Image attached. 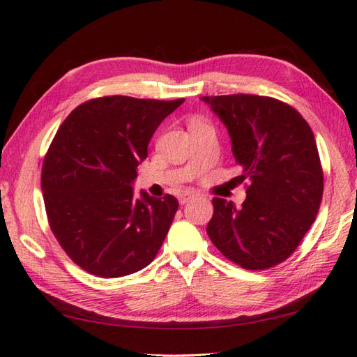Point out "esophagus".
Wrapping results in <instances>:
<instances>
[{
    "instance_id": "34e87169",
    "label": "esophagus",
    "mask_w": 357,
    "mask_h": 357,
    "mask_svg": "<svg viewBox=\"0 0 357 357\" xmlns=\"http://www.w3.org/2000/svg\"><path fill=\"white\" fill-rule=\"evenodd\" d=\"M193 197H195V195H193L192 192H183V193H181V195H179V203H181V204H185L187 202H190Z\"/></svg>"
}]
</instances>
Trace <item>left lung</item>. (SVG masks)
I'll list each match as a JSON object with an SVG mask.
<instances>
[{"label": "left lung", "mask_w": 357, "mask_h": 357, "mask_svg": "<svg viewBox=\"0 0 357 357\" xmlns=\"http://www.w3.org/2000/svg\"><path fill=\"white\" fill-rule=\"evenodd\" d=\"M227 126L231 149L249 179L236 209L213 198L208 236L229 261L261 271L293 255L315 222L323 198V168L315 137L291 105L268 96H204Z\"/></svg>", "instance_id": "8db88e82"}]
</instances>
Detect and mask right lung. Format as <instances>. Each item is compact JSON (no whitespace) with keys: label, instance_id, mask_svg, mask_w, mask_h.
<instances>
[{"label":"right lung","instance_id":"1","mask_svg":"<svg viewBox=\"0 0 357 357\" xmlns=\"http://www.w3.org/2000/svg\"><path fill=\"white\" fill-rule=\"evenodd\" d=\"M183 102L105 96L83 102L59 126L40 187L48 225L86 273L113 279L155 258L179 203L146 192L135 200L130 184L151 137Z\"/></svg>","mask_w":357,"mask_h":357}]
</instances>
